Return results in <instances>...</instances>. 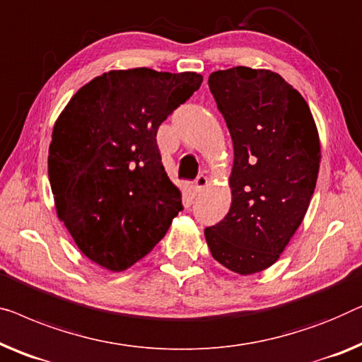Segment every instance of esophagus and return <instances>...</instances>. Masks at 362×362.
<instances>
[{
	"label": "esophagus",
	"instance_id": "1",
	"mask_svg": "<svg viewBox=\"0 0 362 362\" xmlns=\"http://www.w3.org/2000/svg\"><path fill=\"white\" fill-rule=\"evenodd\" d=\"M207 186V177L204 176V175H201V176H197L196 180H194V182H192V189H194V192H201L204 187Z\"/></svg>",
	"mask_w": 362,
	"mask_h": 362
}]
</instances>
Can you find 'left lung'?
<instances>
[{
	"label": "left lung",
	"mask_w": 362,
	"mask_h": 362,
	"mask_svg": "<svg viewBox=\"0 0 362 362\" xmlns=\"http://www.w3.org/2000/svg\"><path fill=\"white\" fill-rule=\"evenodd\" d=\"M209 88L233 142L223 220L204 230L214 259L248 276L269 268L305 217L320 168V139L302 94L271 70L214 71Z\"/></svg>",
	"instance_id": "left-lung-1"
}]
</instances>
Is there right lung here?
Returning a JSON list of instances; mask_svg holds the SVG:
<instances>
[{
	"instance_id": "add662e5",
	"label": "right lung",
	"mask_w": 362,
	"mask_h": 362,
	"mask_svg": "<svg viewBox=\"0 0 362 362\" xmlns=\"http://www.w3.org/2000/svg\"><path fill=\"white\" fill-rule=\"evenodd\" d=\"M201 83L194 71L112 70L80 88L57 119L49 146L57 216L103 268L120 272L142 259L182 211L156 132Z\"/></svg>"
}]
</instances>
